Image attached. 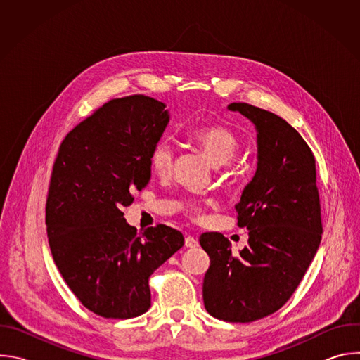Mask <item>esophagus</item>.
I'll use <instances>...</instances> for the list:
<instances>
[{
  "instance_id": "1",
  "label": "esophagus",
  "mask_w": 360,
  "mask_h": 360,
  "mask_svg": "<svg viewBox=\"0 0 360 360\" xmlns=\"http://www.w3.org/2000/svg\"><path fill=\"white\" fill-rule=\"evenodd\" d=\"M185 246L186 248H196L198 246V240L193 236H186L185 238Z\"/></svg>"
}]
</instances>
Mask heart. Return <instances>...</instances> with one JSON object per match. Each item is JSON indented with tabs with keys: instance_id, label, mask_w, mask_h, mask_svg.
I'll return each instance as SVG.
<instances>
[{
	"instance_id": "1",
	"label": "heart",
	"mask_w": 360,
	"mask_h": 360,
	"mask_svg": "<svg viewBox=\"0 0 360 360\" xmlns=\"http://www.w3.org/2000/svg\"><path fill=\"white\" fill-rule=\"evenodd\" d=\"M189 139L200 148L203 155L207 157V160L214 167H222L228 164L238 155L240 149L238 136L224 125L200 127L191 132ZM149 164L153 174H157L158 176L169 175L174 165L172 146L165 141L157 143L149 155ZM184 210L192 218L200 217V207L193 202H186L184 205Z\"/></svg>"
}]
</instances>
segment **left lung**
Returning a JSON list of instances; mask_svg holds the SVG:
<instances>
[{"mask_svg": "<svg viewBox=\"0 0 360 360\" xmlns=\"http://www.w3.org/2000/svg\"><path fill=\"white\" fill-rule=\"evenodd\" d=\"M229 111L256 129L258 167L236 205L238 226L248 228V245L232 255L218 232L199 243L211 265L203 278V304L217 319L253 322L288 302L318 252L322 239L315 157L283 118L245 102Z\"/></svg>", "mask_w": 360, "mask_h": 360, "instance_id": "obj_1", "label": "left lung"}]
</instances>
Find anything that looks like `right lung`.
Here are the masks:
<instances>
[{
	"instance_id": "add662e5",
	"label": "right lung",
	"mask_w": 360,
	"mask_h": 360,
	"mask_svg": "<svg viewBox=\"0 0 360 360\" xmlns=\"http://www.w3.org/2000/svg\"><path fill=\"white\" fill-rule=\"evenodd\" d=\"M165 107L145 95L112 99L65 136L54 162L45 208L51 253L72 293L102 318L145 314L149 276L184 246L179 231L138 232L122 212L150 179Z\"/></svg>"
}]
</instances>
